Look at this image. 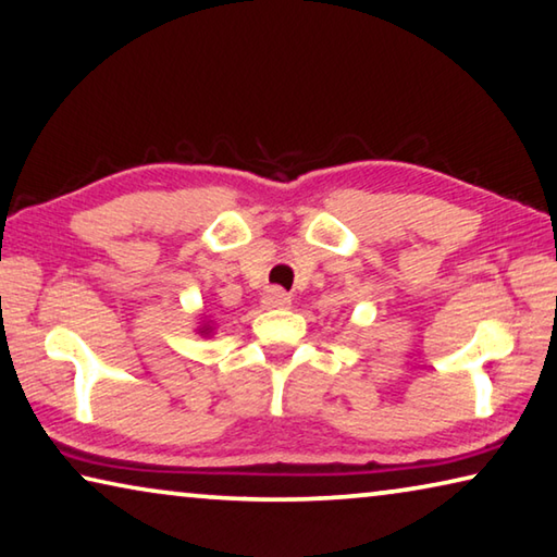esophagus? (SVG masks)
Returning <instances> with one entry per match:
<instances>
[{"label": "esophagus", "instance_id": "1", "mask_svg": "<svg viewBox=\"0 0 557 557\" xmlns=\"http://www.w3.org/2000/svg\"><path fill=\"white\" fill-rule=\"evenodd\" d=\"M289 301L292 299L287 292H282L277 287H272L265 292V295H262V307L265 309H285V307H289Z\"/></svg>", "mask_w": 557, "mask_h": 557}]
</instances>
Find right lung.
Here are the masks:
<instances>
[{
  "label": "right lung",
  "mask_w": 557,
  "mask_h": 557,
  "mask_svg": "<svg viewBox=\"0 0 557 557\" xmlns=\"http://www.w3.org/2000/svg\"><path fill=\"white\" fill-rule=\"evenodd\" d=\"M196 334L199 336H206V338H211L213 334H215V322L213 319L206 314V312H201L199 317H196V329H194Z\"/></svg>",
  "instance_id": "add662e5"
}]
</instances>
